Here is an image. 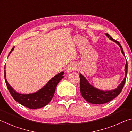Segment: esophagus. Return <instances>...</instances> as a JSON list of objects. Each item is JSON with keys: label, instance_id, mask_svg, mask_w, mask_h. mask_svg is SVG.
I'll return each instance as SVG.
<instances>
[{"label": "esophagus", "instance_id": "1", "mask_svg": "<svg viewBox=\"0 0 132 132\" xmlns=\"http://www.w3.org/2000/svg\"><path fill=\"white\" fill-rule=\"evenodd\" d=\"M75 70V68L72 66H69L68 68H67V72L70 73L71 71Z\"/></svg>", "mask_w": 132, "mask_h": 132}]
</instances>
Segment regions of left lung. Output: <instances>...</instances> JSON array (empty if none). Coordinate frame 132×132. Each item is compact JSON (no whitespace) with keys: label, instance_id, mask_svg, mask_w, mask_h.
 <instances>
[{"label":"left lung","instance_id":"8db88e82","mask_svg":"<svg viewBox=\"0 0 132 132\" xmlns=\"http://www.w3.org/2000/svg\"><path fill=\"white\" fill-rule=\"evenodd\" d=\"M105 35L108 38L112 41L115 42L120 46L121 52L123 55L125 56V53L123 51V48L121 45L118 41H116L112 37L110 36V35L108 33H106ZM125 77L124 79L122 81L117 88L115 90L111 91H102L99 89H97L89 83L88 81L86 80L83 76L80 74V92L85 100L88 102L89 103L94 104H102L108 102L119 94L121 92L123 86L125 85V81H126L127 73H128V63H126L125 68Z\"/></svg>","mask_w":132,"mask_h":132}]
</instances>
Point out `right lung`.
<instances>
[{
  "label": "right lung",
  "instance_id": "add662e5",
  "mask_svg": "<svg viewBox=\"0 0 132 132\" xmlns=\"http://www.w3.org/2000/svg\"><path fill=\"white\" fill-rule=\"evenodd\" d=\"M14 46L12 49L9 55L14 50ZM63 71L58 73L55 76L52 78L41 90L34 93L28 94H19L13 90L6 80L5 70H4V79L8 90L15 101L28 108L37 109L42 108L50 103L54 95L55 89L56 88L58 82L64 77L63 76Z\"/></svg>",
  "mask_w": 132,
  "mask_h": 132
}]
</instances>
